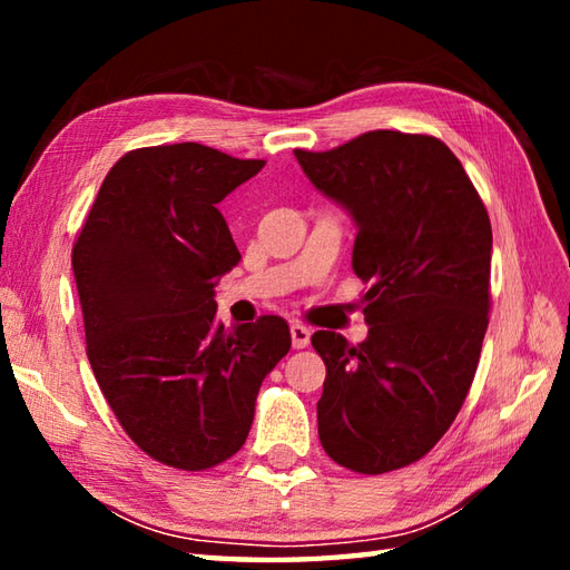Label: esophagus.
Here are the masks:
<instances>
[{"label": "esophagus", "instance_id": "34e87169", "mask_svg": "<svg viewBox=\"0 0 570 570\" xmlns=\"http://www.w3.org/2000/svg\"><path fill=\"white\" fill-rule=\"evenodd\" d=\"M292 343H294L296 350L308 347V343H311V328H306V325H301V323H294L292 325Z\"/></svg>", "mask_w": 570, "mask_h": 570}]
</instances>
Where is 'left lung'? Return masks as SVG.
I'll use <instances>...</instances> for the list:
<instances>
[{
  "label": "left lung",
  "instance_id": "left-lung-1",
  "mask_svg": "<svg viewBox=\"0 0 570 570\" xmlns=\"http://www.w3.org/2000/svg\"><path fill=\"white\" fill-rule=\"evenodd\" d=\"M294 154L353 215V269L372 284L365 343L311 337L325 362L321 445L337 465L382 475L426 455L470 392L490 321V217L463 164L429 135L377 129Z\"/></svg>",
  "mask_w": 570,
  "mask_h": 570
}]
</instances>
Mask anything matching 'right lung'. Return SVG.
I'll return each instance as SVG.
<instances>
[{
  "instance_id": "1",
  "label": "right lung",
  "mask_w": 570,
  "mask_h": 570,
  "mask_svg": "<svg viewBox=\"0 0 570 570\" xmlns=\"http://www.w3.org/2000/svg\"><path fill=\"white\" fill-rule=\"evenodd\" d=\"M262 166L196 141L127 151L72 245L95 380L129 439L168 468L233 458L292 347L284 318L229 331L215 316L217 278L239 262L217 203Z\"/></svg>"
}]
</instances>
